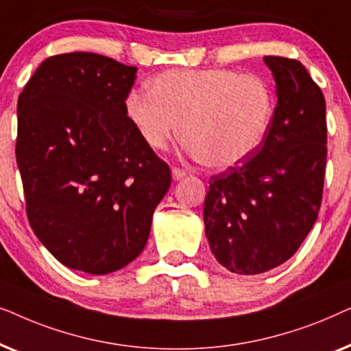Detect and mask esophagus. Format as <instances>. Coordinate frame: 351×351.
<instances>
[{
  "mask_svg": "<svg viewBox=\"0 0 351 351\" xmlns=\"http://www.w3.org/2000/svg\"><path fill=\"white\" fill-rule=\"evenodd\" d=\"M185 176H186L185 169H182V167H172V177H174V180L184 179Z\"/></svg>",
  "mask_w": 351,
  "mask_h": 351,
  "instance_id": "esophagus-1",
  "label": "esophagus"
}]
</instances>
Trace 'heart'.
I'll return each instance as SVG.
<instances>
[{"label": "heart", "mask_w": 351, "mask_h": 351, "mask_svg": "<svg viewBox=\"0 0 351 351\" xmlns=\"http://www.w3.org/2000/svg\"><path fill=\"white\" fill-rule=\"evenodd\" d=\"M128 118L153 150L179 134L184 119L186 150L219 169L238 166L261 150L276 113L271 84L258 75L230 69L167 70L148 89L124 100Z\"/></svg>", "instance_id": "b5f03b06"}]
</instances>
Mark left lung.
<instances>
[{"label":"left lung","instance_id":"obj_1","mask_svg":"<svg viewBox=\"0 0 351 351\" xmlns=\"http://www.w3.org/2000/svg\"><path fill=\"white\" fill-rule=\"evenodd\" d=\"M278 105L256 155L210 177L204 227L220 265L258 275L294 256L321 208L328 158L326 100L299 60L263 57Z\"/></svg>","mask_w":351,"mask_h":351}]
</instances>
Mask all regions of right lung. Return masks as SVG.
<instances>
[{
  "mask_svg": "<svg viewBox=\"0 0 351 351\" xmlns=\"http://www.w3.org/2000/svg\"><path fill=\"white\" fill-rule=\"evenodd\" d=\"M136 73L94 52L52 56L17 100L28 222L57 261L90 275L117 271L143 251L171 186L169 166L124 108Z\"/></svg>",
  "mask_w": 351,
  "mask_h": 351,
  "instance_id": "add662e5",
  "label": "right lung"
}]
</instances>
